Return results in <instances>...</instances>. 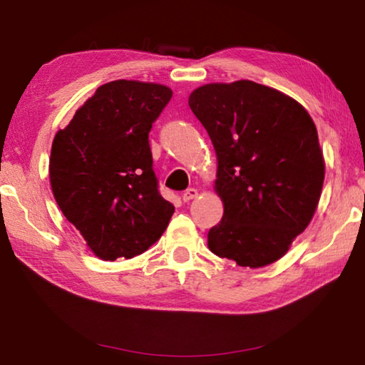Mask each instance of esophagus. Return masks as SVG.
I'll use <instances>...</instances> for the list:
<instances>
[{"mask_svg":"<svg viewBox=\"0 0 365 365\" xmlns=\"http://www.w3.org/2000/svg\"><path fill=\"white\" fill-rule=\"evenodd\" d=\"M196 196H197V190H196V188H188V190L183 191L182 200H183L185 202H190L191 200H195Z\"/></svg>","mask_w":365,"mask_h":365,"instance_id":"obj_1","label":"esophagus"}]
</instances>
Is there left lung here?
Segmentation results:
<instances>
[{
    "instance_id": "1",
    "label": "left lung",
    "mask_w": 365,
    "mask_h": 365,
    "mask_svg": "<svg viewBox=\"0 0 365 365\" xmlns=\"http://www.w3.org/2000/svg\"><path fill=\"white\" fill-rule=\"evenodd\" d=\"M188 104L217 156L224 215L207 233L242 267L279 261L316 212L325 163L316 123L293 98L251 80L207 83Z\"/></svg>"
}]
</instances>
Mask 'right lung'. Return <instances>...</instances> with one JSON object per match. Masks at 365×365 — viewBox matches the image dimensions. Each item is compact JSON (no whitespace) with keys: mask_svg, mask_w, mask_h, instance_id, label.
Instances as JSON below:
<instances>
[{"mask_svg":"<svg viewBox=\"0 0 365 365\" xmlns=\"http://www.w3.org/2000/svg\"><path fill=\"white\" fill-rule=\"evenodd\" d=\"M170 98L172 90L159 83H104L53 140L54 200L103 261L141 255L175 211L158 190L148 140Z\"/></svg>","mask_w":365,"mask_h":365,"instance_id":"obj_1","label":"right lung"}]
</instances>
